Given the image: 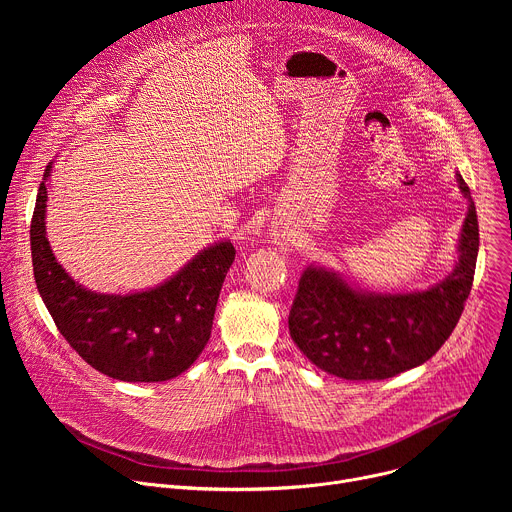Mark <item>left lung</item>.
Masks as SVG:
<instances>
[{
    "instance_id": "8db88e82",
    "label": "left lung",
    "mask_w": 512,
    "mask_h": 512,
    "mask_svg": "<svg viewBox=\"0 0 512 512\" xmlns=\"http://www.w3.org/2000/svg\"><path fill=\"white\" fill-rule=\"evenodd\" d=\"M458 184L468 198L460 257L437 285L411 294H369L324 267L302 273L287 322L318 369L348 381H381L419 367L450 338L470 296L480 243L476 206L460 174Z\"/></svg>"
}]
</instances>
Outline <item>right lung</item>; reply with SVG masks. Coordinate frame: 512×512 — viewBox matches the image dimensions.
<instances>
[{
    "instance_id": "right-lung-1",
    "label": "right lung",
    "mask_w": 512,
    "mask_h": 512,
    "mask_svg": "<svg viewBox=\"0 0 512 512\" xmlns=\"http://www.w3.org/2000/svg\"><path fill=\"white\" fill-rule=\"evenodd\" d=\"M46 166L30 227L40 296L64 340L91 367L127 383H158L182 375L204 350L223 281L235 261L231 241L198 253L162 285L113 296L72 279L46 239Z\"/></svg>"
}]
</instances>
